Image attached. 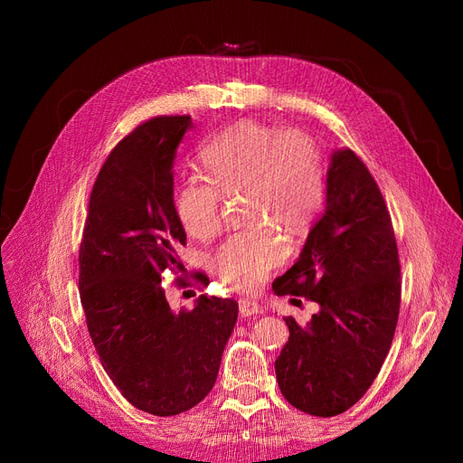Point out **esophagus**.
I'll use <instances>...</instances> for the list:
<instances>
[{"mask_svg":"<svg viewBox=\"0 0 463 463\" xmlns=\"http://www.w3.org/2000/svg\"><path fill=\"white\" fill-rule=\"evenodd\" d=\"M260 311V306L255 302V300H240V315L241 317H253V315H257Z\"/></svg>","mask_w":463,"mask_h":463,"instance_id":"esophagus-1","label":"esophagus"}]
</instances>
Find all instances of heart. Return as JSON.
I'll return each mask as SVG.
<instances>
[{
  "label": "heart",
  "mask_w": 463,
  "mask_h": 463,
  "mask_svg": "<svg viewBox=\"0 0 463 463\" xmlns=\"http://www.w3.org/2000/svg\"><path fill=\"white\" fill-rule=\"evenodd\" d=\"M204 176L185 178L175 193L184 231L199 240L222 227V201L244 191L250 219H269L288 232L306 229L325 201V165L304 131L257 121L219 133L201 148ZM287 259L283 236L269 223L231 234L212 255V270L236 290L260 287Z\"/></svg>",
  "instance_id": "obj_1"
}]
</instances>
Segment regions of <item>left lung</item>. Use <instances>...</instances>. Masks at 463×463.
I'll list each match as a JSON object with an SVG mask.
<instances>
[{"instance_id": "1", "label": "left lung", "mask_w": 463, "mask_h": 463, "mask_svg": "<svg viewBox=\"0 0 463 463\" xmlns=\"http://www.w3.org/2000/svg\"><path fill=\"white\" fill-rule=\"evenodd\" d=\"M272 288L278 297H304L321 307L306 325L283 317L290 332L276 360L283 398L313 417L345 412L379 375L402 300L392 219L353 150L334 152L326 208L300 259Z\"/></svg>"}]
</instances>
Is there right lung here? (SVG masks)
<instances>
[{"label":"right lung","instance_id":"add662e5","mask_svg":"<svg viewBox=\"0 0 463 463\" xmlns=\"http://www.w3.org/2000/svg\"><path fill=\"white\" fill-rule=\"evenodd\" d=\"M189 128L191 116H156L114 146L93 184L79 251L93 347L121 396L156 417L180 415L208 396L238 319L236 300L206 295L176 313L161 281L182 270L173 161ZM193 279L208 283L203 272ZM175 285L191 281L178 276Z\"/></svg>","mask_w":463,"mask_h":463}]
</instances>
